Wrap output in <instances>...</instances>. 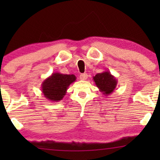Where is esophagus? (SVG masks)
I'll return each mask as SVG.
<instances>
[{
    "label": "esophagus",
    "instance_id": "1",
    "mask_svg": "<svg viewBox=\"0 0 160 160\" xmlns=\"http://www.w3.org/2000/svg\"><path fill=\"white\" fill-rule=\"evenodd\" d=\"M87 77H88V76H87V73H82L80 75V79H82V80H86Z\"/></svg>",
    "mask_w": 160,
    "mask_h": 160
}]
</instances>
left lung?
Masks as SVG:
<instances>
[{
	"instance_id": "1",
	"label": "left lung",
	"mask_w": 160,
	"mask_h": 160,
	"mask_svg": "<svg viewBox=\"0 0 160 160\" xmlns=\"http://www.w3.org/2000/svg\"><path fill=\"white\" fill-rule=\"evenodd\" d=\"M93 80L100 92L106 96L111 95L117 85V79L108 71L97 73Z\"/></svg>"
}]
</instances>
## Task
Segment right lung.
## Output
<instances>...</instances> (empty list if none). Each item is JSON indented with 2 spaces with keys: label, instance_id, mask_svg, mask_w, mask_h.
<instances>
[{
  "label": "right lung",
  "instance_id": "add662e5",
  "mask_svg": "<svg viewBox=\"0 0 160 160\" xmlns=\"http://www.w3.org/2000/svg\"><path fill=\"white\" fill-rule=\"evenodd\" d=\"M76 80V77L73 74L53 73L42 82L41 90L43 95L50 101H60L66 94L70 84Z\"/></svg>",
  "mask_w": 160,
  "mask_h": 160
}]
</instances>
